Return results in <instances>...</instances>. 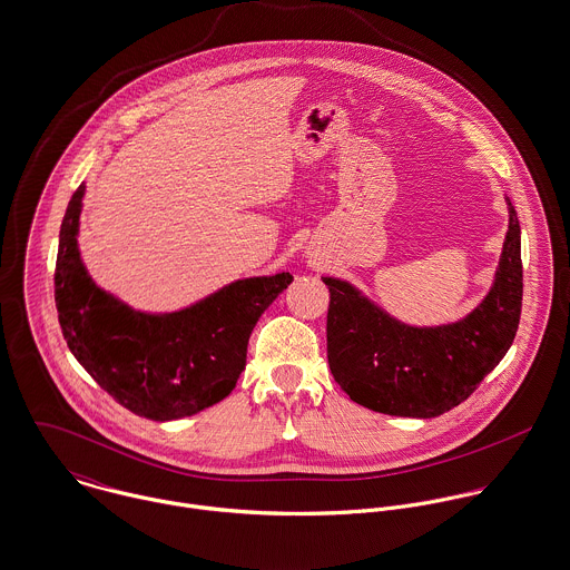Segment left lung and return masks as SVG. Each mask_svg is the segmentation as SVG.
<instances>
[{"instance_id": "left-lung-1", "label": "left lung", "mask_w": 570, "mask_h": 570, "mask_svg": "<svg viewBox=\"0 0 570 570\" xmlns=\"http://www.w3.org/2000/svg\"><path fill=\"white\" fill-rule=\"evenodd\" d=\"M509 203V200H507ZM330 288L327 363L358 404L400 417H438L468 400L505 356L522 308L520 225L509 203V232L497 282L459 323L409 327L384 315L350 284Z\"/></svg>"}]
</instances>
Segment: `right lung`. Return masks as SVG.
Returning a JSON list of instances; mask_svg holds the SVG:
<instances>
[{"mask_svg":"<svg viewBox=\"0 0 570 570\" xmlns=\"http://www.w3.org/2000/svg\"><path fill=\"white\" fill-rule=\"evenodd\" d=\"M85 188L73 191L59 236L55 302L67 347L130 413L168 422L232 393L257 318L293 282L291 273L240 279L173 315L132 313L89 279L76 245Z\"/></svg>","mask_w":570,"mask_h":570,"instance_id":"1","label":"right lung"}]
</instances>
